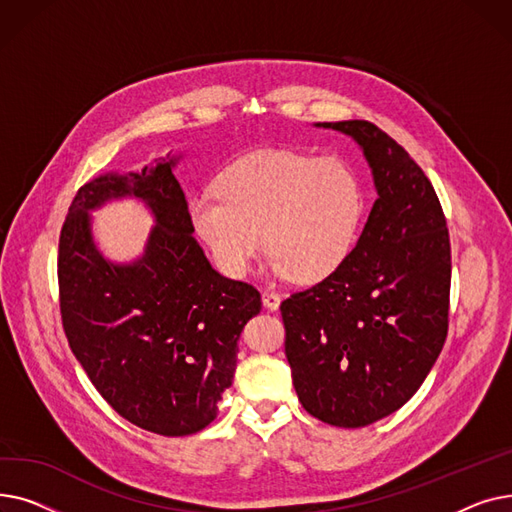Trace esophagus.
<instances>
[{
    "label": "esophagus",
    "instance_id": "1",
    "mask_svg": "<svg viewBox=\"0 0 512 512\" xmlns=\"http://www.w3.org/2000/svg\"><path fill=\"white\" fill-rule=\"evenodd\" d=\"M261 299H263V305L270 311H276L280 307V294L274 290H263Z\"/></svg>",
    "mask_w": 512,
    "mask_h": 512
}]
</instances>
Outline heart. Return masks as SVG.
Returning <instances> with one entry per match:
<instances>
[{
    "instance_id": "1",
    "label": "heart",
    "mask_w": 512,
    "mask_h": 512,
    "mask_svg": "<svg viewBox=\"0 0 512 512\" xmlns=\"http://www.w3.org/2000/svg\"><path fill=\"white\" fill-rule=\"evenodd\" d=\"M363 213V186L346 161L280 149L236 159L215 195L191 201L193 226L226 276H245L265 245L272 276L305 284L340 270Z\"/></svg>"
}]
</instances>
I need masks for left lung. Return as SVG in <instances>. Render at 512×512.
I'll use <instances>...</instances> for the list:
<instances>
[{
  "mask_svg": "<svg viewBox=\"0 0 512 512\" xmlns=\"http://www.w3.org/2000/svg\"><path fill=\"white\" fill-rule=\"evenodd\" d=\"M315 126L361 147L378 199L340 270L282 301L284 351L309 415L365 427L405 405L442 351L450 238L432 182L384 130L367 120Z\"/></svg>",
  "mask_w": 512,
  "mask_h": 512,
  "instance_id": "left-lung-1",
  "label": "left lung"
}]
</instances>
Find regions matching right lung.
I'll use <instances>...</instances> for the list:
<instances>
[{
    "label": "right lung",
    "mask_w": 512,
    "mask_h": 512,
    "mask_svg": "<svg viewBox=\"0 0 512 512\" xmlns=\"http://www.w3.org/2000/svg\"><path fill=\"white\" fill-rule=\"evenodd\" d=\"M168 153L139 172H107L76 193L60 234L62 324L74 357L112 409L159 436L197 434L232 386L238 338L261 311L251 284L224 278L195 240ZM137 198L154 215L144 255L107 260L90 213Z\"/></svg>",
    "instance_id": "obj_1"
}]
</instances>
